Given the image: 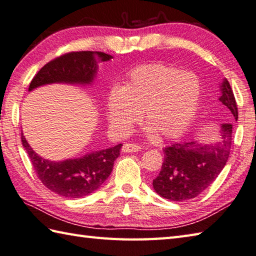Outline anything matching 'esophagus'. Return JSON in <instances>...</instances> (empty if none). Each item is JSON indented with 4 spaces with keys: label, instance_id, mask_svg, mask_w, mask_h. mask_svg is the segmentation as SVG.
I'll use <instances>...</instances> for the list:
<instances>
[{
    "label": "esophagus",
    "instance_id": "esophagus-1",
    "mask_svg": "<svg viewBox=\"0 0 256 256\" xmlns=\"http://www.w3.org/2000/svg\"><path fill=\"white\" fill-rule=\"evenodd\" d=\"M141 150V146L136 144H132V143H126L123 145L122 148V151L125 153H132V152H138Z\"/></svg>",
    "mask_w": 256,
    "mask_h": 256
}]
</instances>
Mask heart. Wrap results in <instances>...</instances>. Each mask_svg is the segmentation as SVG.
<instances>
[{
    "label": "heart",
    "mask_w": 256,
    "mask_h": 256,
    "mask_svg": "<svg viewBox=\"0 0 256 256\" xmlns=\"http://www.w3.org/2000/svg\"><path fill=\"white\" fill-rule=\"evenodd\" d=\"M201 93L200 78L191 71L158 63L141 65L128 74L121 88L110 92L108 115L118 131L128 133L142 113L148 134L176 138L193 122Z\"/></svg>",
    "instance_id": "1"
}]
</instances>
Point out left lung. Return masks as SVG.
Masks as SVG:
<instances>
[{"mask_svg": "<svg viewBox=\"0 0 256 256\" xmlns=\"http://www.w3.org/2000/svg\"><path fill=\"white\" fill-rule=\"evenodd\" d=\"M220 88L218 101L226 108L230 120L238 121L236 101L226 78ZM221 128L220 140L215 143L186 141L165 148L162 168L153 180L155 192L170 201L182 202L206 190L225 166L231 150L232 124H222Z\"/></svg>", "mask_w": 256, "mask_h": 256, "instance_id": "8db88e82", "label": "left lung"}]
</instances>
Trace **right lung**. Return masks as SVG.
Here are the masks:
<instances>
[{"label": "right lung", "instance_id": "right-lung-1", "mask_svg": "<svg viewBox=\"0 0 256 256\" xmlns=\"http://www.w3.org/2000/svg\"><path fill=\"white\" fill-rule=\"evenodd\" d=\"M103 52L80 51L61 55L45 64L33 78L28 91L52 83L91 84L98 71V63L111 60ZM22 144L28 154L38 178L50 191L65 198L86 196L101 186L113 170L122 144L92 152L82 158L54 162L35 153L22 133Z\"/></svg>", "mask_w": 256, "mask_h": 256}]
</instances>
